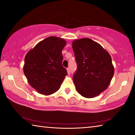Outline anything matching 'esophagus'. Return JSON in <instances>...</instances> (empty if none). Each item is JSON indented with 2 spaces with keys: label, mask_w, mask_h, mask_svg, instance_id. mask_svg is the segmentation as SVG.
I'll return each instance as SVG.
<instances>
[{
  "label": "esophagus",
  "mask_w": 135,
  "mask_h": 135,
  "mask_svg": "<svg viewBox=\"0 0 135 135\" xmlns=\"http://www.w3.org/2000/svg\"><path fill=\"white\" fill-rule=\"evenodd\" d=\"M67 71L68 74H70V68H67Z\"/></svg>",
  "instance_id": "1"
}]
</instances>
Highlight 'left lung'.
<instances>
[{
	"mask_svg": "<svg viewBox=\"0 0 135 135\" xmlns=\"http://www.w3.org/2000/svg\"><path fill=\"white\" fill-rule=\"evenodd\" d=\"M77 64L73 77L76 90L82 97H97L108 88L114 73L110 55L99 43L89 38L72 42Z\"/></svg>",
	"mask_w": 135,
	"mask_h": 135,
	"instance_id": "obj_1",
	"label": "left lung"
}]
</instances>
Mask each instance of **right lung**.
Instances as JSON below:
<instances>
[{"instance_id": "add662e5", "label": "right lung", "mask_w": 135, "mask_h": 135, "mask_svg": "<svg viewBox=\"0 0 135 135\" xmlns=\"http://www.w3.org/2000/svg\"><path fill=\"white\" fill-rule=\"evenodd\" d=\"M66 43L64 38L50 36L38 42L25 56V76L30 85L40 94L56 92L67 76L62 65V51Z\"/></svg>"}]
</instances>
